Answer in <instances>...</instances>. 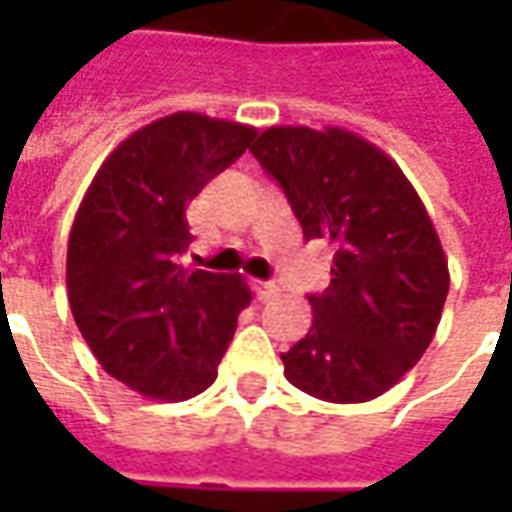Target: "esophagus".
<instances>
[{
	"label": "esophagus",
	"instance_id": "34e87169",
	"mask_svg": "<svg viewBox=\"0 0 512 512\" xmlns=\"http://www.w3.org/2000/svg\"><path fill=\"white\" fill-rule=\"evenodd\" d=\"M253 290H256V296H259V299H270L273 293H279V287L273 285V282H259V279L253 282Z\"/></svg>",
	"mask_w": 512,
	"mask_h": 512
}]
</instances>
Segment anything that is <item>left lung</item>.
I'll return each instance as SVG.
<instances>
[{"label":"left lung","mask_w":512,"mask_h":512,"mask_svg":"<svg viewBox=\"0 0 512 512\" xmlns=\"http://www.w3.org/2000/svg\"><path fill=\"white\" fill-rule=\"evenodd\" d=\"M250 150L282 185L305 239L336 247L330 287L307 296L313 325L282 353L287 382L333 404L382 396L433 342L450 290L416 187L344 128H267Z\"/></svg>","instance_id":"left-lung-1"}]
</instances>
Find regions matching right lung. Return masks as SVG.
I'll use <instances>...</instances> for the list:
<instances>
[{
	"mask_svg": "<svg viewBox=\"0 0 512 512\" xmlns=\"http://www.w3.org/2000/svg\"><path fill=\"white\" fill-rule=\"evenodd\" d=\"M256 128L170 113L96 170L68 239V302L99 364L130 390L185 402L216 370L250 305L236 273L187 270V202L253 142Z\"/></svg>",
	"mask_w": 512,
	"mask_h": 512,
	"instance_id": "obj_1",
	"label": "right lung"
}]
</instances>
